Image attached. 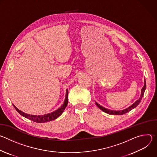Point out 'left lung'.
Here are the masks:
<instances>
[{
    "instance_id": "8db88e82",
    "label": "left lung",
    "mask_w": 157,
    "mask_h": 157,
    "mask_svg": "<svg viewBox=\"0 0 157 157\" xmlns=\"http://www.w3.org/2000/svg\"><path fill=\"white\" fill-rule=\"evenodd\" d=\"M145 89H146V81H145V84H144V86L142 87V92H141V96H140V98L136 102H134L132 105H131L130 107H128V108L124 109V110H118V111H116V110H109V109H105L104 108V107L100 105L99 104H98L97 102H96V104L97 105V106L101 109L102 110L103 112H104V113H107V114H111V115H123L127 113H128V112H129L130 110H131L132 109H134L135 107H136L139 104V103L140 102L143 96H144V92L145 91Z\"/></svg>"
}]
</instances>
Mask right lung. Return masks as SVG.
<instances>
[{"instance_id": "add662e5", "label": "right lung", "mask_w": 157, "mask_h": 157, "mask_svg": "<svg viewBox=\"0 0 157 157\" xmlns=\"http://www.w3.org/2000/svg\"><path fill=\"white\" fill-rule=\"evenodd\" d=\"M68 90H67L66 98H65V100H64L63 105L60 108H59L58 110L53 112V113L43 115V116L29 115V114H25V113H23V112H21V110H18L14 105H13L15 107V109H16V110L22 116H24L25 118H27V119H29L33 122H35L43 123V122H47L53 121L55 119L58 118L63 113L64 109L66 108L67 104H68Z\"/></svg>"}]
</instances>
